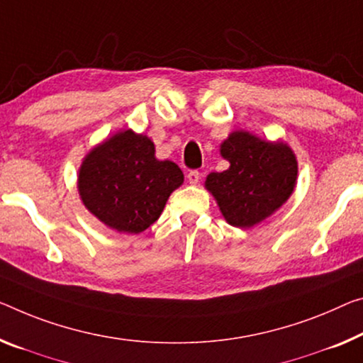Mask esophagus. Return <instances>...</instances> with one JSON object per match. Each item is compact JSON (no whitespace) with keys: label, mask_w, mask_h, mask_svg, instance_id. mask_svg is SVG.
Here are the masks:
<instances>
[{"label":"esophagus","mask_w":363,"mask_h":363,"mask_svg":"<svg viewBox=\"0 0 363 363\" xmlns=\"http://www.w3.org/2000/svg\"><path fill=\"white\" fill-rule=\"evenodd\" d=\"M188 182H189V185H198V182H199V178H201V174L198 170H191L188 174Z\"/></svg>","instance_id":"1"}]
</instances>
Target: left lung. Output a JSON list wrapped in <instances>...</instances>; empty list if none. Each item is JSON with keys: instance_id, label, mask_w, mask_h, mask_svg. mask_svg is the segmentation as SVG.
I'll return each instance as SVG.
<instances>
[{"instance_id": "left-lung-1", "label": "left lung", "mask_w": 363, "mask_h": 363, "mask_svg": "<svg viewBox=\"0 0 363 363\" xmlns=\"http://www.w3.org/2000/svg\"><path fill=\"white\" fill-rule=\"evenodd\" d=\"M220 155L230 165L206 177L204 186L230 225H258L292 196L298 162L287 143L237 130L222 141Z\"/></svg>"}]
</instances>
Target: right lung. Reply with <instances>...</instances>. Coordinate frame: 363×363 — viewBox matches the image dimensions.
I'll return each mask as SVG.
<instances>
[{
    "instance_id": "right-lung-1",
    "label": "right lung",
    "mask_w": 363,
    "mask_h": 363,
    "mask_svg": "<svg viewBox=\"0 0 363 363\" xmlns=\"http://www.w3.org/2000/svg\"><path fill=\"white\" fill-rule=\"evenodd\" d=\"M182 185L180 167L159 160L150 138L133 130L116 131L94 146L77 172L82 204L120 233H141L152 225Z\"/></svg>"
}]
</instances>
